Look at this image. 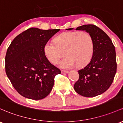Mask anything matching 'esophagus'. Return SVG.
Returning a JSON list of instances; mask_svg holds the SVG:
<instances>
[{"instance_id": "obj_1", "label": "esophagus", "mask_w": 123, "mask_h": 123, "mask_svg": "<svg viewBox=\"0 0 123 123\" xmlns=\"http://www.w3.org/2000/svg\"><path fill=\"white\" fill-rule=\"evenodd\" d=\"M62 74H68L69 72L68 71H65V70H62L61 71Z\"/></svg>"}]
</instances>
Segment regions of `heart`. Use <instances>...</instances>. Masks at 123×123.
Instances as JSON below:
<instances>
[{
    "instance_id": "b5f03b06",
    "label": "heart",
    "mask_w": 123,
    "mask_h": 123,
    "mask_svg": "<svg viewBox=\"0 0 123 123\" xmlns=\"http://www.w3.org/2000/svg\"><path fill=\"white\" fill-rule=\"evenodd\" d=\"M65 51L66 56L59 67L69 69L76 64L82 67L88 63L93 53V41L90 35L84 31L66 32L55 38V43L48 41L44 47L45 56L52 64H56Z\"/></svg>"
}]
</instances>
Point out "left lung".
Masks as SVG:
<instances>
[{
    "instance_id": "left-lung-1",
    "label": "left lung",
    "mask_w": 123,
    "mask_h": 123,
    "mask_svg": "<svg viewBox=\"0 0 123 123\" xmlns=\"http://www.w3.org/2000/svg\"><path fill=\"white\" fill-rule=\"evenodd\" d=\"M76 30L85 31L90 35L93 53L87 65L78 71L79 78L74 89L84 97L96 96L106 92L113 81L117 71L115 47L107 34L96 25H83Z\"/></svg>"
}]
</instances>
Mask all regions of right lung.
<instances>
[{
    "instance_id": "obj_1",
    "label": "right lung",
    "mask_w": 123,
    "mask_h": 123,
    "mask_svg": "<svg viewBox=\"0 0 123 123\" xmlns=\"http://www.w3.org/2000/svg\"><path fill=\"white\" fill-rule=\"evenodd\" d=\"M60 30L31 28L20 34L7 50L6 73L12 85L24 98H45L61 71L51 64L44 51L45 43Z\"/></svg>"
}]
</instances>
